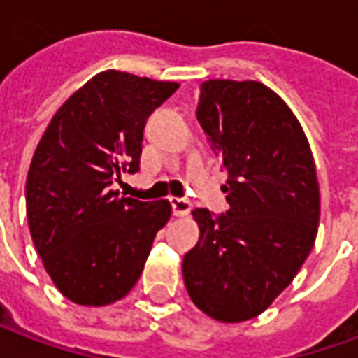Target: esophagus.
<instances>
[{
	"label": "esophagus",
	"instance_id": "obj_1",
	"mask_svg": "<svg viewBox=\"0 0 358 358\" xmlns=\"http://www.w3.org/2000/svg\"><path fill=\"white\" fill-rule=\"evenodd\" d=\"M171 205L172 213L176 217H187L189 210H192V203H189V199H184V197H171Z\"/></svg>",
	"mask_w": 358,
	"mask_h": 358
}]
</instances>
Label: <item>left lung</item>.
<instances>
[{"label":"left lung","instance_id":"8db88e82","mask_svg":"<svg viewBox=\"0 0 358 358\" xmlns=\"http://www.w3.org/2000/svg\"><path fill=\"white\" fill-rule=\"evenodd\" d=\"M195 115L228 171L230 209L218 218L192 210L199 241L184 257V284L207 316L245 322L292 284L315 245V159L293 110L261 82H203Z\"/></svg>","mask_w":358,"mask_h":358}]
</instances>
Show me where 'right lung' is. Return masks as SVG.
<instances>
[{"label": "right lung", "instance_id": "obj_1", "mask_svg": "<svg viewBox=\"0 0 358 358\" xmlns=\"http://www.w3.org/2000/svg\"><path fill=\"white\" fill-rule=\"evenodd\" d=\"M178 82L95 74L53 115L27 178L30 236L66 299L105 307L140 280L171 203L118 197L113 182L140 169L143 126Z\"/></svg>", "mask_w": 358, "mask_h": 358}]
</instances>
